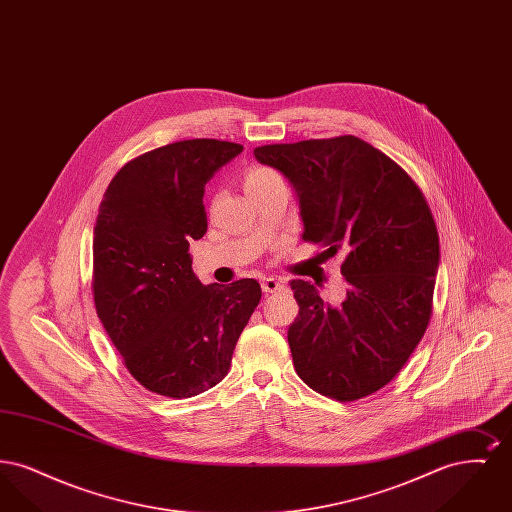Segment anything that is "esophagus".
<instances>
[{"label": "esophagus", "mask_w": 512, "mask_h": 512, "mask_svg": "<svg viewBox=\"0 0 512 512\" xmlns=\"http://www.w3.org/2000/svg\"><path fill=\"white\" fill-rule=\"evenodd\" d=\"M261 288H263V292L265 293L278 292V290L284 288V284H282L280 280H276V278H263Z\"/></svg>", "instance_id": "34e87169"}]
</instances>
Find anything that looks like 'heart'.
Returning a JSON list of instances; mask_svg holds the SVG:
<instances>
[{
  "label": "heart",
  "mask_w": 512,
  "mask_h": 512,
  "mask_svg": "<svg viewBox=\"0 0 512 512\" xmlns=\"http://www.w3.org/2000/svg\"><path fill=\"white\" fill-rule=\"evenodd\" d=\"M278 178H280V176L272 171V169H267V167H253V169H249V171L244 174L245 192H247V194H253V192L265 188L267 184L278 180Z\"/></svg>",
  "instance_id": "b5f03b06"
}]
</instances>
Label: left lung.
Listing matches in <instances>:
<instances>
[{"mask_svg":"<svg viewBox=\"0 0 512 512\" xmlns=\"http://www.w3.org/2000/svg\"><path fill=\"white\" fill-rule=\"evenodd\" d=\"M297 194L303 240L345 253V297L326 303L292 280L299 315L288 330L293 366L313 390L355 401L407 363L432 315L439 238L432 211L386 153L355 136L253 149Z\"/></svg>","mask_w":512,"mask_h":512,"instance_id":"8db88e82","label":"left lung"}]
</instances>
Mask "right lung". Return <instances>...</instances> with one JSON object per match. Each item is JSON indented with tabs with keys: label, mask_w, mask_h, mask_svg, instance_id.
Masks as SVG:
<instances>
[{
	"label": "right lung",
	"mask_w": 512,
	"mask_h": 512,
	"mask_svg": "<svg viewBox=\"0 0 512 512\" xmlns=\"http://www.w3.org/2000/svg\"><path fill=\"white\" fill-rule=\"evenodd\" d=\"M244 146L184 140L115 174L94 226V303L128 372L146 390L188 399L228 374L261 299L253 278L203 286L190 242L207 232L205 184Z\"/></svg>",
	"instance_id": "1"
}]
</instances>
